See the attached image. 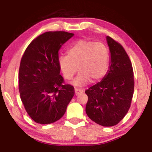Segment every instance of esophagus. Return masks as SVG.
Returning <instances> with one entry per match:
<instances>
[{
	"label": "esophagus",
	"instance_id": "1",
	"mask_svg": "<svg viewBox=\"0 0 152 152\" xmlns=\"http://www.w3.org/2000/svg\"><path fill=\"white\" fill-rule=\"evenodd\" d=\"M75 94L77 95L80 94V93H83V89H80V88H75Z\"/></svg>",
	"mask_w": 152,
	"mask_h": 152
}]
</instances>
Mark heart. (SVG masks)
I'll return each instance as SVG.
<instances>
[{
    "label": "heart",
    "instance_id": "obj_1",
    "mask_svg": "<svg viewBox=\"0 0 152 152\" xmlns=\"http://www.w3.org/2000/svg\"><path fill=\"white\" fill-rule=\"evenodd\" d=\"M58 64L68 80L73 78L78 69L80 72L74 83L83 86L90 80L97 82L104 78L108 69L109 52L102 42L79 40L68 49L67 56L59 57Z\"/></svg>",
    "mask_w": 152,
    "mask_h": 152
}]
</instances>
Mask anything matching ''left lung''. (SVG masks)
I'll list each match as a JSON object with an SVG mask.
<instances>
[{
    "label": "left lung",
    "mask_w": 152,
    "mask_h": 152,
    "mask_svg": "<svg viewBox=\"0 0 152 152\" xmlns=\"http://www.w3.org/2000/svg\"><path fill=\"white\" fill-rule=\"evenodd\" d=\"M111 64L101 82L87 89L86 112L96 124L104 127L117 125L127 114L134 93V80L131 61L121 44L106 37Z\"/></svg>",
    "instance_id": "1"
}]
</instances>
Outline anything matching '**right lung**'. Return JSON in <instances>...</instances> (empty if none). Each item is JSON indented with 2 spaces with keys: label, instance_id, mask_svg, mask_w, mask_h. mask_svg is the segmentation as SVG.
Returning <instances> with one entry per match:
<instances>
[{
  "label": "right lung",
  "instance_id": "right-lung-1",
  "mask_svg": "<svg viewBox=\"0 0 152 152\" xmlns=\"http://www.w3.org/2000/svg\"><path fill=\"white\" fill-rule=\"evenodd\" d=\"M73 36L65 31L46 32L31 42L21 57L19 94L28 115L37 124L59 120L74 95V87L64 84L58 64L59 49Z\"/></svg>",
  "mask_w": 152,
  "mask_h": 152
}]
</instances>
